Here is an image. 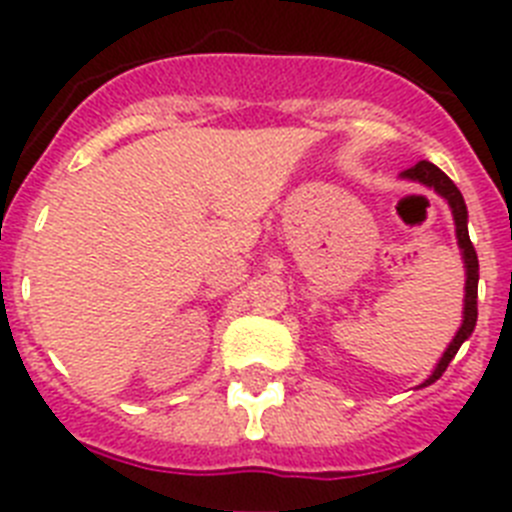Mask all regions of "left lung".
<instances>
[{"mask_svg":"<svg viewBox=\"0 0 512 512\" xmlns=\"http://www.w3.org/2000/svg\"><path fill=\"white\" fill-rule=\"evenodd\" d=\"M402 179H410V182L425 184V187L436 189L441 194L443 200L449 202L451 215H454V225H456V241H459L461 248V259H464V269H467V284H464V320H461V328L456 330L454 341L449 343V348L443 351L441 361L436 364L433 374L425 379L420 387H428V384L436 382L443 372H446V366L451 364V359L456 356V351L461 348V343L467 341L472 336L474 325H477V282H479V261H477V251H474L472 241H469V230H467V205H464V197L456 189V184L451 182L449 176L443 174L438 166H433L431 161H418L413 169L402 171Z\"/></svg>","mask_w":512,"mask_h":512,"instance_id":"obj_1","label":"left lung"}]
</instances>
